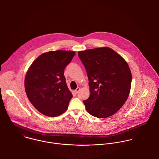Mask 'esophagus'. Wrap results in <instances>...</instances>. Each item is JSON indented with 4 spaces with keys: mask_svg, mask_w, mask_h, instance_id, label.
<instances>
[{
    "mask_svg": "<svg viewBox=\"0 0 159 159\" xmlns=\"http://www.w3.org/2000/svg\"><path fill=\"white\" fill-rule=\"evenodd\" d=\"M80 90V88H77L74 91V92H75V93H78V92H79Z\"/></svg>",
    "mask_w": 159,
    "mask_h": 159,
    "instance_id": "1",
    "label": "esophagus"
}]
</instances>
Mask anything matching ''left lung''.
Returning a JSON list of instances; mask_svg holds the SVG:
<instances>
[{"label": "left lung", "mask_w": 159, "mask_h": 159, "mask_svg": "<svg viewBox=\"0 0 159 159\" xmlns=\"http://www.w3.org/2000/svg\"><path fill=\"white\" fill-rule=\"evenodd\" d=\"M90 88L84 100L89 113L105 118L116 113L126 102L130 91L132 73L127 62L108 47L79 51Z\"/></svg>", "instance_id": "8db88e82"}]
</instances>
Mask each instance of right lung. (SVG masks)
<instances>
[{
	"mask_svg": "<svg viewBox=\"0 0 159 159\" xmlns=\"http://www.w3.org/2000/svg\"><path fill=\"white\" fill-rule=\"evenodd\" d=\"M75 54L72 51H54L38 57L29 68L24 86L27 96L40 113L50 117L67 110L73 95L67 86L64 69Z\"/></svg>",
	"mask_w": 159,
	"mask_h": 159,
	"instance_id": "obj_1",
	"label": "right lung"
}]
</instances>
